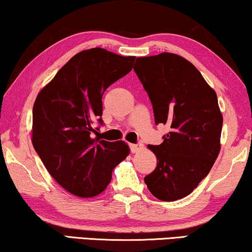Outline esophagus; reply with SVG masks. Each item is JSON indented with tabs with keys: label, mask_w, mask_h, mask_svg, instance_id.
Here are the masks:
<instances>
[{
	"label": "esophagus",
	"mask_w": 252,
	"mask_h": 252,
	"mask_svg": "<svg viewBox=\"0 0 252 252\" xmlns=\"http://www.w3.org/2000/svg\"><path fill=\"white\" fill-rule=\"evenodd\" d=\"M130 150L132 153H138L143 150V145L141 144H130Z\"/></svg>",
	"instance_id": "34e87169"
}]
</instances>
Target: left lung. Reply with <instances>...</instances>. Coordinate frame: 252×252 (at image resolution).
<instances>
[{"label":"left lung","instance_id":"1","mask_svg":"<svg viewBox=\"0 0 252 252\" xmlns=\"http://www.w3.org/2000/svg\"><path fill=\"white\" fill-rule=\"evenodd\" d=\"M133 69L153 105L155 123L170 126L161 145H148L158 164L145 184L158 200H179L208 176L220 151L217 94L196 67L178 55L141 57Z\"/></svg>","mask_w":252,"mask_h":252}]
</instances>
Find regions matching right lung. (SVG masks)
Here are the masks:
<instances>
[{"label":"right lung","mask_w":252,"mask_h":252,"mask_svg":"<svg viewBox=\"0 0 252 252\" xmlns=\"http://www.w3.org/2000/svg\"><path fill=\"white\" fill-rule=\"evenodd\" d=\"M134 59L101 48L81 51L37 94L32 143L49 173L74 195L104 192L129 154L125 141L101 140L94 123L102 126V94L132 69Z\"/></svg>","instance_id":"obj_1"}]
</instances>
